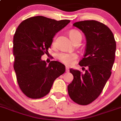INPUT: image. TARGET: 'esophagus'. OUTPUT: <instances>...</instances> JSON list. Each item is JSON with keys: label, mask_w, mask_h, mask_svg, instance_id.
<instances>
[{"label": "esophagus", "mask_w": 121, "mask_h": 121, "mask_svg": "<svg viewBox=\"0 0 121 121\" xmlns=\"http://www.w3.org/2000/svg\"><path fill=\"white\" fill-rule=\"evenodd\" d=\"M66 72H69V67H67V66H66Z\"/></svg>", "instance_id": "34e87169"}]
</instances>
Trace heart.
Masks as SVG:
<instances>
[{
  "mask_svg": "<svg viewBox=\"0 0 121 121\" xmlns=\"http://www.w3.org/2000/svg\"><path fill=\"white\" fill-rule=\"evenodd\" d=\"M69 36L72 40L77 38L78 36H81V33L76 30H72L69 32ZM78 56L75 53H60L58 55V59L63 64L67 66H71L74 61L77 58Z\"/></svg>",
  "mask_w": 121,
  "mask_h": 121,
  "instance_id": "heart-1",
  "label": "heart"
}]
</instances>
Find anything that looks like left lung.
I'll return each instance as SVG.
<instances>
[{"label": "left lung", "mask_w": 121, "mask_h": 121, "mask_svg": "<svg viewBox=\"0 0 121 121\" xmlns=\"http://www.w3.org/2000/svg\"><path fill=\"white\" fill-rule=\"evenodd\" d=\"M73 25L82 30L86 37L85 52L79 64L82 69L86 66L88 69L83 74L70 69L73 80L67 90L74 102L87 105L100 95L111 75L117 45L113 33L101 22L86 20Z\"/></svg>", "instance_id": "obj_1"}]
</instances>
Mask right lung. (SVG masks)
<instances>
[{
    "instance_id": "add662e5",
    "label": "right lung",
    "mask_w": 121,
    "mask_h": 121,
    "mask_svg": "<svg viewBox=\"0 0 121 121\" xmlns=\"http://www.w3.org/2000/svg\"><path fill=\"white\" fill-rule=\"evenodd\" d=\"M70 21H57L43 16L24 20L13 39V68L22 92L31 99H40L50 91L54 81L65 72V66L57 61L47 65L41 60L48 52L52 39Z\"/></svg>"
}]
</instances>
